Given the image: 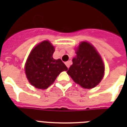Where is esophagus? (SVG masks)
<instances>
[{
	"mask_svg": "<svg viewBox=\"0 0 127 127\" xmlns=\"http://www.w3.org/2000/svg\"><path fill=\"white\" fill-rule=\"evenodd\" d=\"M65 65L67 67V68H69V67H70V62H66Z\"/></svg>",
	"mask_w": 127,
	"mask_h": 127,
	"instance_id": "34e87169",
	"label": "esophagus"
}]
</instances>
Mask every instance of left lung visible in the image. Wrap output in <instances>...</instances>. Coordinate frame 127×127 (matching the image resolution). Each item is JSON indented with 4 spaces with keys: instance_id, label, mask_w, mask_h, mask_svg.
I'll use <instances>...</instances> for the list:
<instances>
[{
    "instance_id": "8db88e82",
    "label": "left lung",
    "mask_w": 127,
    "mask_h": 127,
    "mask_svg": "<svg viewBox=\"0 0 127 127\" xmlns=\"http://www.w3.org/2000/svg\"><path fill=\"white\" fill-rule=\"evenodd\" d=\"M76 53L67 74L83 88H94L104 75L105 67L101 57L92 44L85 41L79 44Z\"/></svg>"
}]
</instances>
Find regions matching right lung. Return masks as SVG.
Here are the masks:
<instances>
[{
  "mask_svg": "<svg viewBox=\"0 0 127 127\" xmlns=\"http://www.w3.org/2000/svg\"><path fill=\"white\" fill-rule=\"evenodd\" d=\"M55 48L48 41L38 44L31 51L25 65L26 76L32 86L38 89L48 88L60 72L68 70L60 59L53 58Z\"/></svg>",
  "mask_w": 127,
  "mask_h": 127,
  "instance_id": "right-lung-1",
  "label": "right lung"
}]
</instances>
